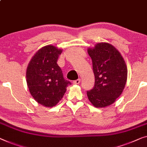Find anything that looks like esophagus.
<instances>
[{
  "label": "esophagus",
  "mask_w": 147,
  "mask_h": 147,
  "mask_svg": "<svg viewBox=\"0 0 147 147\" xmlns=\"http://www.w3.org/2000/svg\"><path fill=\"white\" fill-rule=\"evenodd\" d=\"M81 82L80 79H78V80H76L73 82V84H79Z\"/></svg>",
  "instance_id": "34e87169"
}]
</instances>
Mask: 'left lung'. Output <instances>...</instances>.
<instances>
[{
    "label": "left lung",
    "instance_id": "left-lung-1",
    "mask_svg": "<svg viewBox=\"0 0 147 147\" xmlns=\"http://www.w3.org/2000/svg\"><path fill=\"white\" fill-rule=\"evenodd\" d=\"M95 76L94 87L87 91L95 107L111 105L122 93L127 79V68L120 52L109 43L100 42L88 48Z\"/></svg>",
    "mask_w": 147,
    "mask_h": 147
}]
</instances>
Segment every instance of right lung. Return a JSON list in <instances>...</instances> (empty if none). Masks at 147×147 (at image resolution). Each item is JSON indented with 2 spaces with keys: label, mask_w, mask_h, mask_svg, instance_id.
<instances>
[{
  "label": "right lung",
  "mask_w": 147,
  "mask_h": 147,
  "mask_svg": "<svg viewBox=\"0 0 147 147\" xmlns=\"http://www.w3.org/2000/svg\"><path fill=\"white\" fill-rule=\"evenodd\" d=\"M62 50L52 45L40 49L28 65L26 82L30 93L38 103L52 107L62 99L67 86L71 84L63 78L57 63Z\"/></svg>",
  "instance_id": "obj_1"
}]
</instances>
